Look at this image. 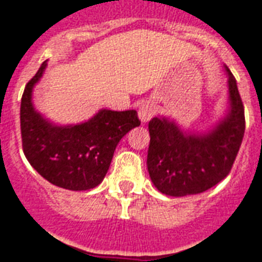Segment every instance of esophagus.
Instances as JSON below:
<instances>
[{
    "label": "esophagus",
    "instance_id": "obj_1",
    "mask_svg": "<svg viewBox=\"0 0 262 262\" xmlns=\"http://www.w3.org/2000/svg\"><path fill=\"white\" fill-rule=\"evenodd\" d=\"M156 113V107L152 102H142L138 107V117L142 123L149 121Z\"/></svg>",
    "mask_w": 262,
    "mask_h": 262
}]
</instances>
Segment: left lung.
I'll return each instance as SVG.
<instances>
[{"mask_svg":"<svg viewBox=\"0 0 262 262\" xmlns=\"http://www.w3.org/2000/svg\"><path fill=\"white\" fill-rule=\"evenodd\" d=\"M228 100L221 117L205 129L186 128L167 116L149 121L148 171L162 194L186 196L207 191L232 169L246 121L237 82L228 67Z\"/></svg>","mask_w":262,"mask_h":262,"instance_id":"left-lung-1","label":"left lung"}]
</instances>
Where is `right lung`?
I'll return each mask as SVG.
<instances>
[{
	"instance_id": "1",
	"label": "right lung",
	"mask_w": 262,
	"mask_h": 262,
	"mask_svg": "<svg viewBox=\"0 0 262 262\" xmlns=\"http://www.w3.org/2000/svg\"><path fill=\"white\" fill-rule=\"evenodd\" d=\"M47 61L28 82L20 102L25 156L51 184L72 191H86L102 183L118 142L141 121L135 110L100 108L82 123H53L33 104L34 86L45 75Z\"/></svg>"
}]
</instances>
